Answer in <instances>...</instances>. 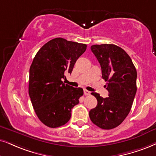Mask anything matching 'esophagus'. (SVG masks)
Instances as JSON below:
<instances>
[{"label":"esophagus","instance_id":"obj_1","mask_svg":"<svg viewBox=\"0 0 156 156\" xmlns=\"http://www.w3.org/2000/svg\"><path fill=\"white\" fill-rule=\"evenodd\" d=\"M84 94H85V95H86V96L89 95V94H90V91H89V90H86V89H84Z\"/></svg>","mask_w":156,"mask_h":156}]
</instances>
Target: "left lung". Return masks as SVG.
<instances>
[{
	"label": "left lung",
	"instance_id": "1",
	"mask_svg": "<svg viewBox=\"0 0 156 156\" xmlns=\"http://www.w3.org/2000/svg\"><path fill=\"white\" fill-rule=\"evenodd\" d=\"M90 50L101 68L109 97L91 93L97 106L89 112L94 125L104 129L117 127L130 112L137 91V71L130 57L115 44H94Z\"/></svg>",
	"mask_w": 156,
	"mask_h": 156
}]
</instances>
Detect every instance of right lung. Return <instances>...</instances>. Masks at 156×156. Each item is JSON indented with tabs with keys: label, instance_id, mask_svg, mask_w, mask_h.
<instances>
[{
	"label": "right lung",
	"instance_id": "obj_1",
	"mask_svg": "<svg viewBox=\"0 0 156 156\" xmlns=\"http://www.w3.org/2000/svg\"><path fill=\"white\" fill-rule=\"evenodd\" d=\"M87 45L55 38L41 47L29 69V94L37 116L44 125L56 128L66 124L71 110L83 94L81 88L63 83Z\"/></svg>",
	"mask_w": 156,
	"mask_h": 156
}]
</instances>
